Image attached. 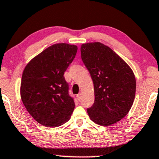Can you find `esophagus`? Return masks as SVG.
I'll use <instances>...</instances> for the list:
<instances>
[{"label":"esophagus","instance_id":"esophagus-1","mask_svg":"<svg viewBox=\"0 0 159 159\" xmlns=\"http://www.w3.org/2000/svg\"><path fill=\"white\" fill-rule=\"evenodd\" d=\"M77 98L78 100H80V98H81V93H80L79 94L77 95Z\"/></svg>","mask_w":159,"mask_h":159}]
</instances>
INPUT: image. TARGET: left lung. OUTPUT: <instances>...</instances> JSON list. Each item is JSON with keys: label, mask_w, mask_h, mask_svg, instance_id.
I'll list each match as a JSON object with an SVG mask.
<instances>
[{"label": "left lung", "mask_w": 159, "mask_h": 159, "mask_svg": "<svg viewBox=\"0 0 159 159\" xmlns=\"http://www.w3.org/2000/svg\"><path fill=\"white\" fill-rule=\"evenodd\" d=\"M81 57L94 86L95 101L87 110L90 120L103 126L120 121L135 98L136 79L129 65L100 42L82 44Z\"/></svg>", "instance_id": "obj_1"}]
</instances>
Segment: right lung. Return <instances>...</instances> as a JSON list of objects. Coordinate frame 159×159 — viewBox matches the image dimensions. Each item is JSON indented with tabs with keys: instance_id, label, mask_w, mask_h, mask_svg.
Instances as JSON below:
<instances>
[{
	"instance_id": "obj_1",
	"label": "right lung",
	"mask_w": 159,
	"mask_h": 159,
	"mask_svg": "<svg viewBox=\"0 0 159 159\" xmlns=\"http://www.w3.org/2000/svg\"><path fill=\"white\" fill-rule=\"evenodd\" d=\"M77 52L76 45L53 44L34 57L25 68L20 85L22 103L34 120L44 126L63 125L75 110L64 72Z\"/></svg>"
}]
</instances>
